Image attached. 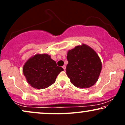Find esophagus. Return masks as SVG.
Instances as JSON below:
<instances>
[{
	"instance_id": "esophagus-1",
	"label": "esophagus",
	"mask_w": 125,
	"mask_h": 125,
	"mask_svg": "<svg viewBox=\"0 0 125 125\" xmlns=\"http://www.w3.org/2000/svg\"><path fill=\"white\" fill-rule=\"evenodd\" d=\"M62 67H63V68L64 70H65V69H66V67L65 65H63V66H62Z\"/></svg>"
}]
</instances>
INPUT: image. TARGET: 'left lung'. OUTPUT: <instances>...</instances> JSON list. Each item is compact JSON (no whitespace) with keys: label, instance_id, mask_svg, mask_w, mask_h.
I'll use <instances>...</instances> for the list:
<instances>
[{"label":"left lung","instance_id":"8db88e82","mask_svg":"<svg viewBox=\"0 0 125 125\" xmlns=\"http://www.w3.org/2000/svg\"><path fill=\"white\" fill-rule=\"evenodd\" d=\"M66 74L74 86L88 88L96 82L102 63L95 51L86 44L76 46L67 52Z\"/></svg>","mask_w":125,"mask_h":125}]
</instances>
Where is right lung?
I'll use <instances>...</instances> for the list:
<instances>
[{"instance_id":"right-lung-1","label":"right lung","mask_w":125,"mask_h":125,"mask_svg":"<svg viewBox=\"0 0 125 125\" xmlns=\"http://www.w3.org/2000/svg\"><path fill=\"white\" fill-rule=\"evenodd\" d=\"M62 71L63 69L58 66L56 62L47 54H36L26 62L23 68L28 83L38 89L46 88L54 83Z\"/></svg>"}]
</instances>
